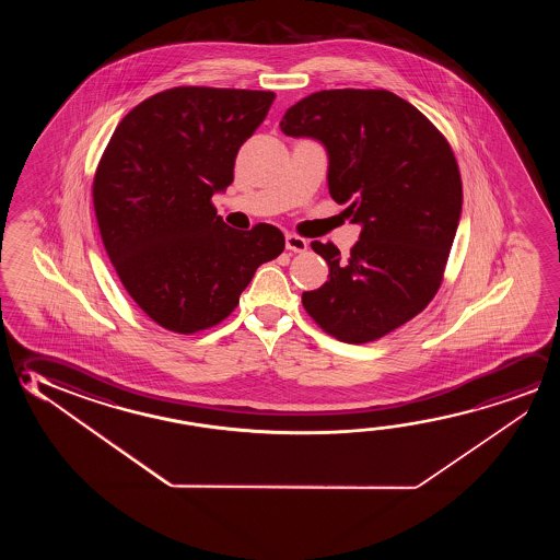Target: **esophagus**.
<instances>
[{"instance_id": "obj_1", "label": "esophagus", "mask_w": 560, "mask_h": 560, "mask_svg": "<svg viewBox=\"0 0 560 560\" xmlns=\"http://www.w3.org/2000/svg\"><path fill=\"white\" fill-rule=\"evenodd\" d=\"M284 248L291 249L294 254H303L308 249V242L301 238V236H296V234H287L284 236Z\"/></svg>"}]
</instances>
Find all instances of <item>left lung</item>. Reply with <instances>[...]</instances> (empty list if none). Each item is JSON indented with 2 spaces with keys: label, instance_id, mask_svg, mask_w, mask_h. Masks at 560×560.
<instances>
[{
  "label": "left lung",
  "instance_id": "obj_1",
  "mask_svg": "<svg viewBox=\"0 0 560 560\" xmlns=\"http://www.w3.org/2000/svg\"><path fill=\"white\" fill-rule=\"evenodd\" d=\"M281 130L326 148L331 199L361 224L348 257L312 242L330 276L303 293V306L339 341L383 338L420 314L443 281L463 207L450 142L386 90L312 93L287 109Z\"/></svg>",
  "mask_w": 560,
  "mask_h": 560
}]
</instances>
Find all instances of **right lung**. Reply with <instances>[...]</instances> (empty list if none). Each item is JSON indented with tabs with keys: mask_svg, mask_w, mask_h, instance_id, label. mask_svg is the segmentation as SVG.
<instances>
[{
	"mask_svg": "<svg viewBox=\"0 0 560 560\" xmlns=\"http://www.w3.org/2000/svg\"><path fill=\"white\" fill-rule=\"evenodd\" d=\"M273 92L182 85L130 110L93 177L103 246L132 301L165 330L195 334L236 308L257 267L284 249L281 230L230 229L212 195L234 182L240 147Z\"/></svg>",
	"mask_w": 560,
	"mask_h": 560,
	"instance_id": "right-lung-1",
	"label": "right lung"
}]
</instances>
